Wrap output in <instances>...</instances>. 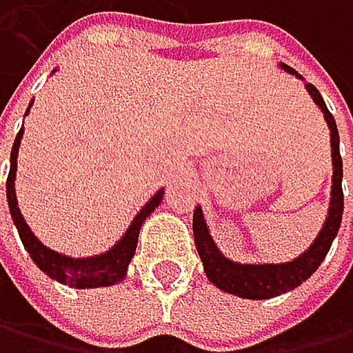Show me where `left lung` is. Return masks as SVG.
<instances>
[{"mask_svg":"<svg viewBox=\"0 0 353 353\" xmlns=\"http://www.w3.org/2000/svg\"><path fill=\"white\" fill-rule=\"evenodd\" d=\"M280 69L286 73L295 75L297 80L304 82L308 95L312 101L319 105V110L323 112V119L330 130V147H332V186H330V206L325 221L319 230V234L312 241L310 248L299 254L297 258L288 260V263H236L230 260L228 256L221 254V250L216 248V243L210 236L208 223L203 219L201 206L195 208L193 212V236H195V248L197 254L203 263V271L206 278L221 288L223 293L236 295L243 299H271L278 297L282 293H288L297 288L301 282H306L312 273L319 269L323 263L325 254L330 252L334 236L339 234L341 219H343V160H341V150H339V130L332 112L327 110V105L321 97V93L312 84H308L295 69H291L284 62H280Z\"/></svg>","mask_w":353,"mask_h":353,"instance_id":"left-lung-1","label":"left lung"}]
</instances>
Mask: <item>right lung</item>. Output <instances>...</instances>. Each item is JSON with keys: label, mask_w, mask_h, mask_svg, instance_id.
Here are the masks:
<instances>
[{"label": "right lung", "mask_w": 353, "mask_h": 353, "mask_svg": "<svg viewBox=\"0 0 353 353\" xmlns=\"http://www.w3.org/2000/svg\"><path fill=\"white\" fill-rule=\"evenodd\" d=\"M30 108H32V101L28 105L26 114L30 112ZM21 139H23V128L19 130L17 139L12 143L10 173H8V180H6V197H8L12 223L17 225L19 236H21V241H23V248L28 250L30 258L34 260V265H37L47 278H52L60 284H67L71 288H101V286H112V284H119L121 280H125L130 260H132L134 252H137L141 228H143L147 216L158 208V203L162 201V195H165V188L156 191L154 197L137 212L130 228L125 230V234L119 239L108 252L88 256V258H71L67 254L54 252V250H49L47 245H43L39 241V236L30 230V225L23 219V214H21V210H19V201H17V193H14V180H17V156H19Z\"/></svg>", "instance_id": "obj_1"}]
</instances>
